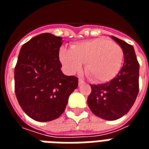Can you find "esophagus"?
Segmentation results:
<instances>
[{
	"mask_svg": "<svg viewBox=\"0 0 149 149\" xmlns=\"http://www.w3.org/2000/svg\"><path fill=\"white\" fill-rule=\"evenodd\" d=\"M83 82H84V81H83V80H82V79H81V78H80V79H79V84H82Z\"/></svg>",
	"mask_w": 149,
	"mask_h": 149,
	"instance_id": "obj_1",
	"label": "esophagus"
}]
</instances>
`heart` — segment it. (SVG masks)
<instances>
[{
    "label": "heart",
    "instance_id": "b5f03b06",
    "mask_svg": "<svg viewBox=\"0 0 149 149\" xmlns=\"http://www.w3.org/2000/svg\"><path fill=\"white\" fill-rule=\"evenodd\" d=\"M71 49L60 51V60L69 73L80 72L85 64V73L91 81L106 82L115 77L122 68L124 51L110 40H85L74 44Z\"/></svg>",
    "mask_w": 149,
    "mask_h": 149
}]
</instances>
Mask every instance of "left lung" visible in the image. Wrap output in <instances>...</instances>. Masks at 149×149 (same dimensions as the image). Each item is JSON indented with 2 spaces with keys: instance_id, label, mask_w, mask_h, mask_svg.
Here are the masks:
<instances>
[{
  "instance_id": "1",
  "label": "left lung",
  "mask_w": 149,
  "mask_h": 149,
  "mask_svg": "<svg viewBox=\"0 0 149 149\" xmlns=\"http://www.w3.org/2000/svg\"><path fill=\"white\" fill-rule=\"evenodd\" d=\"M124 51L125 62L120 71L104 84H90L88 105L94 114L107 120L120 118L130 110L139 93L140 65L133 47L115 37Z\"/></svg>"
}]
</instances>
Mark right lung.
I'll use <instances>...</instances> for the list:
<instances>
[{
  "label": "right lung",
  "instance_id": "add662e5",
  "mask_svg": "<svg viewBox=\"0 0 149 149\" xmlns=\"http://www.w3.org/2000/svg\"><path fill=\"white\" fill-rule=\"evenodd\" d=\"M62 38L37 35L21 47L15 66V93L22 110L37 121H50L65 111L78 78L62 73L59 51Z\"/></svg>",
  "mask_w": 149,
  "mask_h": 149
}]
</instances>
